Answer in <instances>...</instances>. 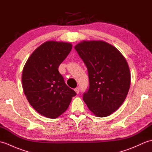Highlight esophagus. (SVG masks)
Instances as JSON below:
<instances>
[{"label":"esophagus","instance_id":"esophagus-1","mask_svg":"<svg viewBox=\"0 0 152 152\" xmlns=\"http://www.w3.org/2000/svg\"><path fill=\"white\" fill-rule=\"evenodd\" d=\"M74 91H76L77 94H78V93H80V88H76L75 89H74Z\"/></svg>","mask_w":152,"mask_h":152}]
</instances>
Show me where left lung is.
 <instances>
[{"label": "left lung", "mask_w": 152, "mask_h": 152, "mask_svg": "<svg viewBox=\"0 0 152 152\" xmlns=\"http://www.w3.org/2000/svg\"><path fill=\"white\" fill-rule=\"evenodd\" d=\"M74 48L88 69L89 86L83 101L98 117L110 115L123 104L130 88L127 61L115 47L103 41H83Z\"/></svg>", "instance_id": "left-lung-1"}]
</instances>
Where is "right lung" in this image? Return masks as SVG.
<instances>
[{
  "label": "right lung",
  "mask_w": 152,
  "mask_h": 152,
  "mask_svg": "<svg viewBox=\"0 0 152 152\" xmlns=\"http://www.w3.org/2000/svg\"><path fill=\"white\" fill-rule=\"evenodd\" d=\"M71 50L70 43L46 42L31 55L23 70L22 86L28 102L48 118L65 112L76 95L58 70Z\"/></svg>",
  "instance_id": "obj_1"
}]
</instances>
